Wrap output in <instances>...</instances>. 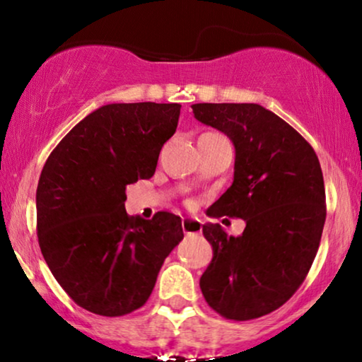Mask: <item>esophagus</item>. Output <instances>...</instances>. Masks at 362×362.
Returning a JSON list of instances; mask_svg holds the SVG:
<instances>
[{
    "instance_id": "obj_1",
    "label": "esophagus",
    "mask_w": 362,
    "mask_h": 362,
    "mask_svg": "<svg viewBox=\"0 0 362 362\" xmlns=\"http://www.w3.org/2000/svg\"><path fill=\"white\" fill-rule=\"evenodd\" d=\"M181 226H182V230H185V234H199L202 229L201 221L194 219V217H182Z\"/></svg>"
}]
</instances>
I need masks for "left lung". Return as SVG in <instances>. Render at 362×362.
Here are the masks:
<instances>
[{
    "instance_id": "obj_1",
    "label": "left lung",
    "mask_w": 362,
    "mask_h": 362,
    "mask_svg": "<svg viewBox=\"0 0 362 362\" xmlns=\"http://www.w3.org/2000/svg\"><path fill=\"white\" fill-rule=\"evenodd\" d=\"M196 120L234 143L232 186L207 209L239 217L245 229L227 235L202 226L212 260L199 285L207 305L227 320L260 318L303 284L326 219L325 181L308 141L259 103H194Z\"/></svg>"
}]
</instances>
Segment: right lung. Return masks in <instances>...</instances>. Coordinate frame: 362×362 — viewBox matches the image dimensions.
<instances>
[{
  "label": "right lung",
  "instance_id": "obj_1",
  "mask_svg": "<svg viewBox=\"0 0 362 362\" xmlns=\"http://www.w3.org/2000/svg\"><path fill=\"white\" fill-rule=\"evenodd\" d=\"M180 103H108L78 122L49 155L36 191L37 239L54 279L78 306L123 316L146 303L180 244L181 217L125 211L127 186L155 175Z\"/></svg>",
  "mask_w": 362,
  "mask_h": 362
}]
</instances>
